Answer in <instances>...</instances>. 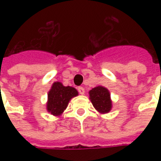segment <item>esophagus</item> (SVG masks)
Instances as JSON below:
<instances>
[{"label":"esophagus","mask_w":161,"mask_h":161,"mask_svg":"<svg viewBox=\"0 0 161 161\" xmlns=\"http://www.w3.org/2000/svg\"><path fill=\"white\" fill-rule=\"evenodd\" d=\"M77 91H78V92H79V94L84 95V92H85V91H84V89L83 87H78L77 88Z\"/></svg>","instance_id":"esophagus-1"}]
</instances>
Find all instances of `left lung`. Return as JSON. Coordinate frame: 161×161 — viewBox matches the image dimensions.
Listing matches in <instances>:
<instances>
[{"label": "left lung", "instance_id": "obj_1", "mask_svg": "<svg viewBox=\"0 0 161 161\" xmlns=\"http://www.w3.org/2000/svg\"><path fill=\"white\" fill-rule=\"evenodd\" d=\"M89 95L91 103L100 114H106L111 110L112 101L107 88L101 85L97 86L89 91Z\"/></svg>", "mask_w": 161, "mask_h": 161}]
</instances>
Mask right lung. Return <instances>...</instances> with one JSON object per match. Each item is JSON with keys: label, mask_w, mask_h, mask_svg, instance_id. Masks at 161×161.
<instances>
[{"label": "right lung", "mask_w": 161, "mask_h": 161, "mask_svg": "<svg viewBox=\"0 0 161 161\" xmlns=\"http://www.w3.org/2000/svg\"><path fill=\"white\" fill-rule=\"evenodd\" d=\"M78 96L73 87L64 86L60 82H54L48 91L46 109L54 116H59L65 110L71 98Z\"/></svg>", "instance_id": "1"}]
</instances>
